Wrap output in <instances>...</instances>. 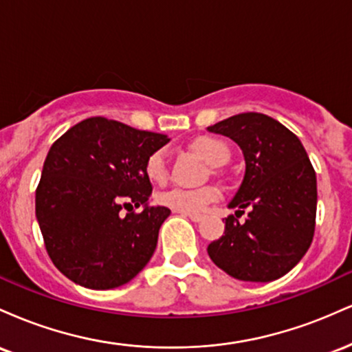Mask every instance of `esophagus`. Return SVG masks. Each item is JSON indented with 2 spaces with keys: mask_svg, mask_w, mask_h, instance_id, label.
<instances>
[{
  "mask_svg": "<svg viewBox=\"0 0 352 352\" xmlns=\"http://www.w3.org/2000/svg\"><path fill=\"white\" fill-rule=\"evenodd\" d=\"M182 215L188 217L190 220H192V221H195V223H199V221L204 220V215H200V213H182Z\"/></svg>",
  "mask_w": 352,
  "mask_h": 352,
  "instance_id": "1",
  "label": "esophagus"
}]
</instances>
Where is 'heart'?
<instances>
[{"instance_id":"heart-1","label":"heart","mask_w":352,"mask_h":352,"mask_svg":"<svg viewBox=\"0 0 352 352\" xmlns=\"http://www.w3.org/2000/svg\"><path fill=\"white\" fill-rule=\"evenodd\" d=\"M193 148L199 153L205 162L210 165H223L228 160V147L221 140L213 139V137H201L195 140ZM145 175L153 184H164L168 177V162L167 152L164 148H159L145 160ZM220 192L213 187L205 188H170L167 192H162L157 197L162 207H167L179 213H200L208 207L212 201L218 200Z\"/></svg>"}]
</instances>
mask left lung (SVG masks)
<instances>
[{
	"label": "left lung",
	"instance_id": "1",
	"mask_svg": "<svg viewBox=\"0 0 352 352\" xmlns=\"http://www.w3.org/2000/svg\"><path fill=\"white\" fill-rule=\"evenodd\" d=\"M245 157V177L228 204L221 238L208 245L218 268L241 281L268 283L285 276L308 252L316 221V173L301 140L273 117L245 112L210 125ZM248 206L243 224L237 213Z\"/></svg>",
	"mask_w": 352,
	"mask_h": 352
}]
</instances>
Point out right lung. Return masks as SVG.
I'll use <instances>...</instances> for the list:
<instances>
[{
    "label": "right lung",
    "instance_id": "1",
    "mask_svg": "<svg viewBox=\"0 0 352 352\" xmlns=\"http://www.w3.org/2000/svg\"><path fill=\"white\" fill-rule=\"evenodd\" d=\"M168 137L89 117L51 145L36 188V218L64 276L91 289L122 286L151 261L167 207H148L145 160ZM143 207L123 215L122 208Z\"/></svg>",
    "mask_w": 352,
    "mask_h": 352
}]
</instances>
